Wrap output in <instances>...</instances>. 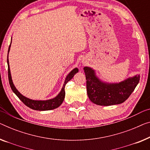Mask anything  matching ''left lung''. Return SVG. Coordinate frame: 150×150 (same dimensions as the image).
Here are the masks:
<instances>
[{
  "mask_svg": "<svg viewBox=\"0 0 150 150\" xmlns=\"http://www.w3.org/2000/svg\"><path fill=\"white\" fill-rule=\"evenodd\" d=\"M83 70L89 100L100 106H111L124 102L130 96L140 79L139 75L137 74L120 82L109 83L100 79L94 69L89 67H84Z\"/></svg>",
  "mask_w": 150,
  "mask_h": 150,
  "instance_id": "obj_1",
  "label": "left lung"
}]
</instances>
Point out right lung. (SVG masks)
I'll return each mask as SVG.
<instances>
[{
	"instance_id": "add662e5",
	"label": "right lung",
	"mask_w": 150,
	"mask_h": 150,
	"mask_svg": "<svg viewBox=\"0 0 150 150\" xmlns=\"http://www.w3.org/2000/svg\"><path fill=\"white\" fill-rule=\"evenodd\" d=\"M11 40H12V38H11ZM11 45V42L9 47H8V56H7V64H8V81H9L10 86L13 92L16 94L17 96L19 98L20 100L23 102V103L26 105L29 108L33 109L35 110H40V111H44V110H53L58 108L60 106L62 103V102L64 101V97H65V91H64V88H65L66 84L67 83L68 81L72 79L74 77V75L76 73H78L79 69L77 68L73 69L72 71H71L69 74L67 75L64 80L63 86L61 89V90L57 96L51 98L49 100H32L30 98H28L25 96H24L23 95H22L19 91L17 90V89L15 88V85L13 84L12 77H11V70H10V67H9V62H8V52L10 51V48Z\"/></svg>"
}]
</instances>
